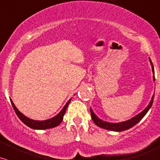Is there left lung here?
I'll return each mask as SVG.
<instances>
[{"instance_id":"obj_1","label":"left lung","mask_w":160,"mask_h":160,"mask_svg":"<svg viewBox=\"0 0 160 160\" xmlns=\"http://www.w3.org/2000/svg\"><path fill=\"white\" fill-rule=\"evenodd\" d=\"M149 61L151 62L152 65V72L154 73V67H153V64L152 62L151 59L149 58ZM153 80H156L155 79V77H153ZM153 98H154V95L152 96V98L151 102H150L149 105L142 112L139 113L138 115H137L136 116L133 117L132 119H129V120H127V121L124 122H121V123H108V122H105L102 121V119H98V118L96 116V115L93 112L92 109H91V118H92L93 121L94 123L97 125L98 127L101 128H104L105 130H109V131H126V130L130 129L132 127H134V125L137 124L139 121H140L141 119L145 116L148 111L149 110V108H151L152 105L153 103Z\"/></svg>"}]
</instances>
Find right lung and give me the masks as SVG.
Wrapping results in <instances>:
<instances>
[{
  "mask_svg": "<svg viewBox=\"0 0 160 160\" xmlns=\"http://www.w3.org/2000/svg\"><path fill=\"white\" fill-rule=\"evenodd\" d=\"M71 99H69L67 102V103L66 104V105L64 106V108H62L61 112L58 113L57 116H55V117L52 118V119H47V120H43V121H38V120H33V119H31L29 118L26 117L24 115L22 114L17 108L15 107V105H14V103L12 102V101L11 100V102H12V105L13 106L14 110H15V113L18 116V117L19 118L20 120L23 123L28 126L29 128H32V129H37V130H45L48 129V128H53L57 127L58 125H59L60 123H62L63 119V116H64L65 113H66V108H67L68 105L70 102Z\"/></svg>",
  "mask_w": 160,
  "mask_h": 160,
  "instance_id": "add662e5",
  "label": "right lung"
}]
</instances>
